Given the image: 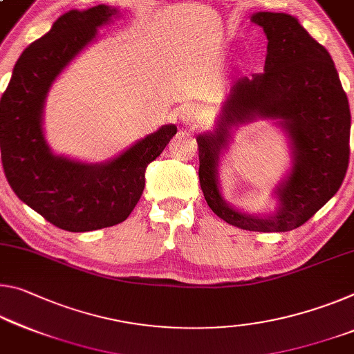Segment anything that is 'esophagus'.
I'll use <instances>...</instances> for the list:
<instances>
[{
	"label": "esophagus",
	"mask_w": 354,
	"mask_h": 354,
	"mask_svg": "<svg viewBox=\"0 0 354 354\" xmlns=\"http://www.w3.org/2000/svg\"><path fill=\"white\" fill-rule=\"evenodd\" d=\"M179 120H181L183 124H186L187 127L197 129L203 124V113H201L200 106L189 104L184 105L181 111H179Z\"/></svg>",
	"instance_id": "1"
}]
</instances>
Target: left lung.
Here are the masks:
<instances>
[{
	"label": "left lung",
	"instance_id": "obj_1",
	"mask_svg": "<svg viewBox=\"0 0 354 354\" xmlns=\"http://www.w3.org/2000/svg\"><path fill=\"white\" fill-rule=\"evenodd\" d=\"M268 37L265 72L234 82L214 132L197 137L200 186L212 212L249 232H290L337 194L350 159L351 115L334 61L288 14L250 17ZM255 117L279 119L292 142L294 167L277 193L281 206L261 219L233 210L218 190L216 162L227 129Z\"/></svg>",
	"mask_w": 354,
	"mask_h": 354
}]
</instances>
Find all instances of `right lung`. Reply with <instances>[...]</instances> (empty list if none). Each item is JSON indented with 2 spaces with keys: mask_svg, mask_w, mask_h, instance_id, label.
<instances>
[{
  "mask_svg": "<svg viewBox=\"0 0 354 354\" xmlns=\"http://www.w3.org/2000/svg\"><path fill=\"white\" fill-rule=\"evenodd\" d=\"M116 8L69 10L17 61L0 99L4 175L17 197L66 232H93L124 222L145 189V171L176 133L162 126L105 164H82L50 151L42 110L55 78L94 41Z\"/></svg>",
  "mask_w": 354,
  "mask_h": 354,
  "instance_id": "right-lung-1",
  "label": "right lung"
}]
</instances>
